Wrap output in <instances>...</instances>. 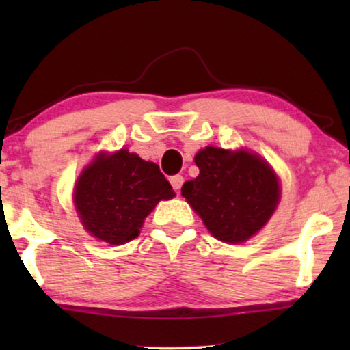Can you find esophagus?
<instances>
[{
  "label": "esophagus",
  "instance_id": "1",
  "mask_svg": "<svg viewBox=\"0 0 350 350\" xmlns=\"http://www.w3.org/2000/svg\"><path fill=\"white\" fill-rule=\"evenodd\" d=\"M170 185H172V188H174L176 193H178V191L181 189V186H183V183H185V178L181 175H174V176H170Z\"/></svg>",
  "mask_w": 350,
  "mask_h": 350
}]
</instances>
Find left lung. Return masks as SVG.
I'll use <instances>...</instances> for the list:
<instances>
[{
	"instance_id": "obj_1",
	"label": "left lung",
	"mask_w": 350,
	"mask_h": 350,
	"mask_svg": "<svg viewBox=\"0 0 350 350\" xmlns=\"http://www.w3.org/2000/svg\"><path fill=\"white\" fill-rule=\"evenodd\" d=\"M196 165L200 174L186 181L181 196L219 241H247L274 213L280 186L261 157L207 146L196 154Z\"/></svg>"
}]
</instances>
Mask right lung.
Returning <instances> with one entry per match:
<instances>
[{
	"label": "right lung",
	"mask_w": 350,
	"mask_h": 350,
	"mask_svg": "<svg viewBox=\"0 0 350 350\" xmlns=\"http://www.w3.org/2000/svg\"><path fill=\"white\" fill-rule=\"evenodd\" d=\"M174 196L159 165L121 150L98 156L83 172L75 189V204L92 236L121 245L138 236L143 219L161 199Z\"/></svg>",
	"instance_id": "right-lung-1"
}]
</instances>
